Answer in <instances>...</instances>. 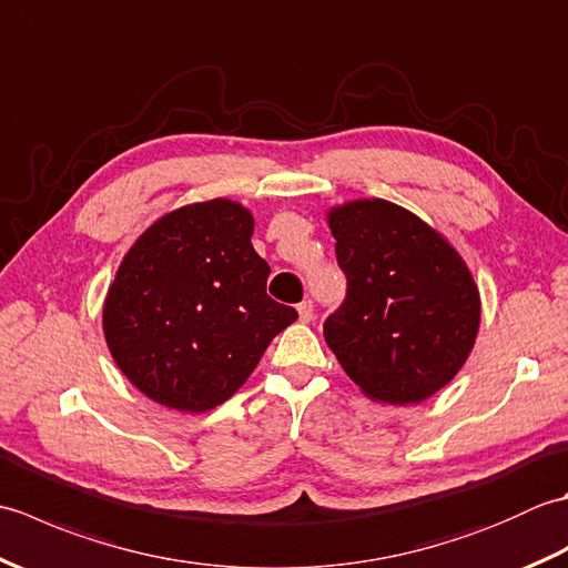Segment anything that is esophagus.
I'll list each match as a JSON object with an SVG mask.
<instances>
[{"instance_id": "1", "label": "esophagus", "mask_w": 568, "mask_h": 568, "mask_svg": "<svg viewBox=\"0 0 568 568\" xmlns=\"http://www.w3.org/2000/svg\"><path fill=\"white\" fill-rule=\"evenodd\" d=\"M297 315L303 322H312V317H315V305H312V300H305V303L297 305Z\"/></svg>"}]
</instances>
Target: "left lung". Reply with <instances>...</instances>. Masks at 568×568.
<instances>
[{
	"label": "left lung",
	"mask_w": 568,
	"mask_h": 568,
	"mask_svg": "<svg viewBox=\"0 0 568 568\" xmlns=\"http://www.w3.org/2000/svg\"><path fill=\"white\" fill-rule=\"evenodd\" d=\"M346 297L324 339L373 400L413 405L449 383L474 348L480 300L462 256L385 200L329 212Z\"/></svg>",
	"instance_id": "8db88e82"
}]
</instances>
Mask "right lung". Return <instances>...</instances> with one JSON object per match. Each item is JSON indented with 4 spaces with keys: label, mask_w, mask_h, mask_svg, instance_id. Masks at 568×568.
<instances>
[{
    "label": "right lung",
    "mask_w": 568,
    "mask_h": 568,
    "mask_svg": "<svg viewBox=\"0 0 568 568\" xmlns=\"http://www.w3.org/2000/svg\"><path fill=\"white\" fill-rule=\"evenodd\" d=\"M232 200L187 204L143 232L104 303L106 346L151 400L204 413L229 400L297 312L265 293L271 265Z\"/></svg>",
    "instance_id": "obj_1"
}]
</instances>
